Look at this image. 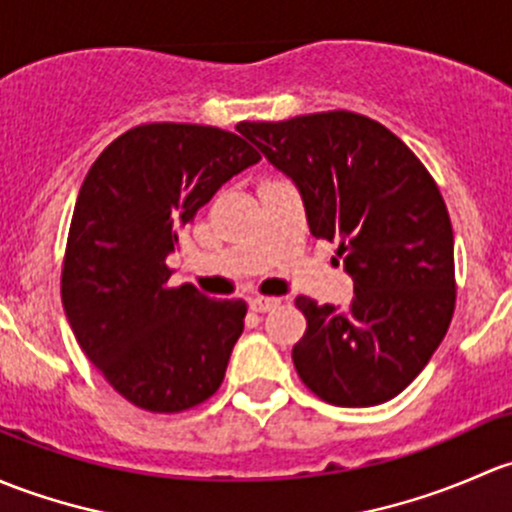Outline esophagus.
<instances>
[{"mask_svg": "<svg viewBox=\"0 0 512 512\" xmlns=\"http://www.w3.org/2000/svg\"><path fill=\"white\" fill-rule=\"evenodd\" d=\"M278 305H281V300H278V298H266V295H256V298H251L249 308L254 310V313H271V310H276Z\"/></svg>", "mask_w": 512, "mask_h": 512, "instance_id": "esophagus-1", "label": "esophagus"}]
</instances>
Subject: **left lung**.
Here are the masks:
<instances>
[{
	"label": "left lung",
	"mask_w": 512,
	"mask_h": 512,
	"mask_svg": "<svg viewBox=\"0 0 512 512\" xmlns=\"http://www.w3.org/2000/svg\"><path fill=\"white\" fill-rule=\"evenodd\" d=\"M236 130L293 179L310 234L335 241L355 283L345 308L295 298L308 320L293 347L300 379L337 407L389 402L431 360L456 305L453 229L434 177L382 123L350 110Z\"/></svg>",
	"instance_id": "left-lung-1"
}]
</instances>
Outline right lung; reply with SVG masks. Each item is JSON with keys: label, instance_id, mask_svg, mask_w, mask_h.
<instances>
[{"label": "right lung", "instance_id": "add662e5", "mask_svg": "<svg viewBox=\"0 0 512 512\" xmlns=\"http://www.w3.org/2000/svg\"><path fill=\"white\" fill-rule=\"evenodd\" d=\"M261 155L212 125L150 123L115 138L78 192L61 300L78 345L135 407L177 414L224 382L244 300L172 288L179 229Z\"/></svg>", "mask_w": 512, "mask_h": 512}]
</instances>
